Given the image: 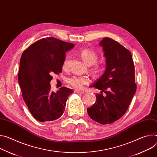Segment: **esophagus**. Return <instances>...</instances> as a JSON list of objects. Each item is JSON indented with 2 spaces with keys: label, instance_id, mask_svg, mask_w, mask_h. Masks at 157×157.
Wrapping results in <instances>:
<instances>
[{
  "label": "esophagus",
  "instance_id": "34e87169",
  "mask_svg": "<svg viewBox=\"0 0 157 157\" xmlns=\"http://www.w3.org/2000/svg\"><path fill=\"white\" fill-rule=\"evenodd\" d=\"M75 93H78V94H84L85 93V92L81 91H79V90H75Z\"/></svg>",
  "mask_w": 157,
  "mask_h": 157
}]
</instances>
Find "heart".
Returning a JSON list of instances; mask_svg holds the SVG:
<instances>
[{
    "label": "heart",
    "mask_w": 157,
    "mask_h": 157,
    "mask_svg": "<svg viewBox=\"0 0 157 157\" xmlns=\"http://www.w3.org/2000/svg\"><path fill=\"white\" fill-rule=\"evenodd\" d=\"M79 54L83 61L88 65H92L94 64V66L92 68L93 71H98L99 68L98 65L95 63L98 60V54L94 51L88 48H84L79 52ZM67 64L68 58L66 57L63 62V69H66L67 67ZM88 82V78L85 76H73L67 79V83L69 86L75 89H81L83 88L84 85L87 84Z\"/></svg>",
    "instance_id": "1"
}]
</instances>
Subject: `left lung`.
Here are the masks:
<instances>
[{
  "mask_svg": "<svg viewBox=\"0 0 157 157\" xmlns=\"http://www.w3.org/2000/svg\"><path fill=\"white\" fill-rule=\"evenodd\" d=\"M99 45L106 58V69L90 86L101 90V94H96V101L87 111L93 120L106 124L122 117L132 101L136 90L135 66L131 52L116 40L105 37Z\"/></svg>",
  "mask_w": 157,
  "mask_h": 157,
  "instance_id": "1",
  "label": "left lung"
}]
</instances>
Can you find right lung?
<instances>
[{
  "instance_id": "add662e5",
  "label": "right lung",
  "mask_w": 157,
  "mask_h": 157,
  "mask_svg": "<svg viewBox=\"0 0 157 157\" xmlns=\"http://www.w3.org/2000/svg\"><path fill=\"white\" fill-rule=\"evenodd\" d=\"M75 44L54 37L36 41L21 58L18 81L24 100L34 118L40 122L54 121L64 111L71 89L51 91L52 75L62 72L66 52Z\"/></svg>"
}]
</instances>
